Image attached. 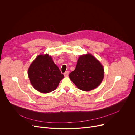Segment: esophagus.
<instances>
[{"label":"esophagus","instance_id":"esophagus-1","mask_svg":"<svg viewBox=\"0 0 135 135\" xmlns=\"http://www.w3.org/2000/svg\"><path fill=\"white\" fill-rule=\"evenodd\" d=\"M64 74L65 76H67L68 75V74H69V71H66L65 73H64Z\"/></svg>","mask_w":135,"mask_h":135}]
</instances>
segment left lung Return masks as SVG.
<instances>
[{
	"label": "left lung",
	"instance_id": "1",
	"mask_svg": "<svg viewBox=\"0 0 135 135\" xmlns=\"http://www.w3.org/2000/svg\"><path fill=\"white\" fill-rule=\"evenodd\" d=\"M104 75V69L100 62L88 54L79 57L76 68L69 76L79 89L89 91L100 85Z\"/></svg>",
	"mask_w": 135,
	"mask_h": 135
}]
</instances>
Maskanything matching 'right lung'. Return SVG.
Instances as JSON below:
<instances>
[{"label":"right lung","mask_w":135,"mask_h":135,"mask_svg":"<svg viewBox=\"0 0 135 135\" xmlns=\"http://www.w3.org/2000/svg\"><path fill=\"white\" fill-rule=\"evenodd\" d=\"M28 76L33 87L45 93L54 91L64 78L48 54L36 57L29 68Z\"/></svg>","instance_id":"right-lung-1"}]
</instances>
